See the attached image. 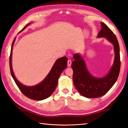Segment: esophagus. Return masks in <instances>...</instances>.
Instances as JSON below:
<instances>
[{
  "mask_svg": "<svg viewBox=\"0 0 128 128\" xmlns=\"http://www.w3.org/2000/svg\"><path fill=\"white\" fill-rule=\"evenodd\" d=\"M71 64V60H70V59H69V60H68V66H70Z\"/></svg>",
  "mask_w": 128,
  "mask_h": 128,
  "instance_id": "obj_1",
  "label": "esophagus"
}]
</instances>
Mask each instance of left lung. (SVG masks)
Wrapping results in <instances>:
<instances>
[{"mask_svg":"<svg viewBox=\"0 0 128 128\" xmlns=\"http://www.w3.org/2000/svg\"><path fill=\"white\" fill-rule=\"evenodd\" d=\"M100 23L102 29L97 38H105L114 47V62L109 72L103 78L92 75L80 53L74 54L75 60L71 64L74 86L82 96L88 98H97L105 95L116 82L120 71V50L117 38L104 23Z\"/></svg>","mask_w":128,"mask_h":128,"instance_id":"1","label":"left lung"}]
</instances>
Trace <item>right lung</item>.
<instances>
[{
	"instance_id": "add662e5",
	"label": "right lung",
	"mask_w": 128,
	"mask_h": 128,
	"mask_svg": "<svg viewBox=\"0 0 128 128\" xmlns=\"http://www.w3.org/2000/svg\"><path fill=\"white\" fill-rule=\"evenodd\" d=\"M31 23H29L26 24L19 32V33L22 32ZM15 39L16 37L12 44L9 60L10 72L12 77L20 92L26 97L35 100H42L47 99V98L51 96L57 87L59 76L63 71L66 68L68 58L66 57L58 58L55 62L48 75L40 84L32 86H25L18 81L15 75H14L12 67V53L13 45Z\"/></svg>"
}]
</instances>
